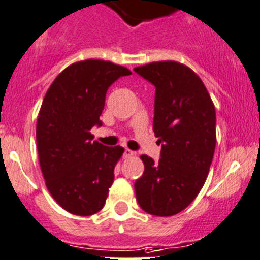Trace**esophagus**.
<instances>
[{
    "instance_id": "34e87169",
    "label": "esophagus",
    "mask_w": 260,
    "mask_h": 260,
    "mask_svg": "<svg viewBox=\"0 0 260 260\" xmlns=\"http://www.w3.org/2000/svg\"><path fill=\"white\" fill-rule=\"evenodd\" d=\"M133 155H135V152H133L132 150L124 149V152H123V156H124V157H131V156H133Z\"/></svg>"
}]
</instances>
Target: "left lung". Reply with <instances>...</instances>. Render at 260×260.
<instances>
[{"instance_id":"left-lung-1","label":"left lung","mask_w":260,"mask_h":260,"mask_svg":"<svg viewBox=\"0 0 260 260\" xmlns=\"http://www.w3.org/2000/svg\"><path fill=\"white\" fill-rule=\"evenodd\" d=\"M155 86L154 129L161 145L157 163L141 155L145 171L135 182L146 213L171 217L187 208L207 181L217 142L215 109L198 74L177 61L135 68Z\"/></svg>"}]
</instances>
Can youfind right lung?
I'll return each instance as SVG.
<instances>
[{"mask_svg": "<svg viewBox=\"0 0 260 260\" xmlns=\"http://www.w3.org/2000/svg\"><path fill=\"white\" fill-rule=\"evenodd\" d=\"M129 69L105 60H83L65 68L46 92L37 119V149L46 186L62 209L92 215L105 205L122 146L93 140L103 123L109 87Z\"/></svg>", "mask_w": 260, "mask_h": 260, "instance_id": "obj_1", "label": "right lung"}]
</instances>
